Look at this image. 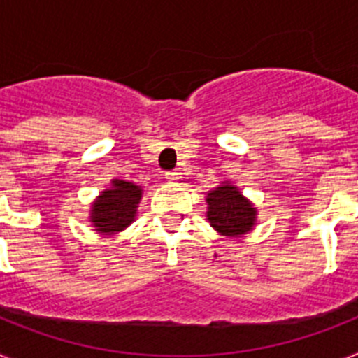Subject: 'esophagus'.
<instances>
[{
  "instance_id": "1",
  "label": "esophagus",
  "mask_w": 358,
  "mask_h": 358,
  "mask_svg": "<svg viewBox=\"0 0 358 358\" xmlns=\"http://www.w3.org/2000/svg\"><path fill=\"white\" fill-rule=\"evenodd\" d=\"M179 176H181V173L176 172V170H172V172L164 173V179H166V181H170V182H176V181H179Z\"/></svg>"
}]
</instances>
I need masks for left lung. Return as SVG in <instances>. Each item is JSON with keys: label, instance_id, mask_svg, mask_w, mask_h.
Wrapping results in <instances>:
<instances>
[{"label": "left lung", "instance_id": "8db88e82", "mask_svg": "<svg viewBox=\"0 0 358 358\" xmlns=\"http://www.w3.org/2000/svg\"><path fill=\"white\" fill-rule=\"evenodd\" d=\"M206 220L220 236L240 238L255 229L258 210L231 181H222L206 194Z\"/></svg>", "mask_w": 358, "mask_h": 358}]
</instances>
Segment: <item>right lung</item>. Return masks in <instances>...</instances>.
Here are the masks:
<instances>
[{
  "label": "right lung",
  "instance_id": "right-lung-1",
  "mask_svg": "<svg viewBox=\"0 0 358 358\" xmlns=\"http://www.w3.org/2000/svg\"><path fill=\"white\" fill-rule=\"evenodd\" d=\"M143 188L131 181L110 179V186L91 202L90 222L100 235H116L136 220Z\"/></svg>",
  "mask_w": 358,
  "mask_h": 358
}]
</instances>
